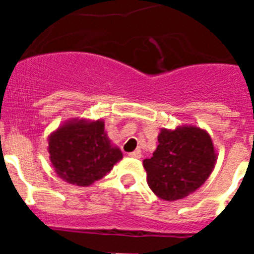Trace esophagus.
<instances>
[{
    "instance_id": "34e87169",
    "label": "esophagus",
    "mask_w": 254,
    "mask_h": 254,
    "mask_svg": "<svg viewBox=\"0 0 254 254\" xmlns=\"http://www.w3.org/2000/svg\"><path fill=\"white\" fill-rule=\"evenodd\" d=\"M129 156L134 159H140L141 158V151L140 150H134L133 152H129Z\"/></svg>"
}]
</instances>
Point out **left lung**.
I'll return each mask as SVG.
<instances>
[{"mask_svg":"<svg viewBox=\"0 0 254 254\" xmlns=\"http://www.w3.org/2000/svg\"><path fill=\"white\" fill-rule=\"evenodd\" d=\"M159 145L143 160L147 185L159 198L176 201L193 193L207 181L216 164L211 136L196 126L163 128Z\"/></svg>","mask_w":254,"mask_h":254,"instance_id":"1","label":"left lung"}]
</instances>
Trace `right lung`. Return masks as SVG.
I'll return each instance as SVG.
<instances>
[{
	"label": "right lung",
	"mask_w": 254,
	"mask_h": 254,
	"mask_svg": "<svg viewBox=\"0 0 254 254\" xmlns=\"http://www.w3.org/2000/svg\"><path fill=\"white\" fill-rule=\"evenodd\" d=\"M51 163L60 178L87 187L99 181L123 158L104 131V121L71 120L48 137Z\"/></svg>",
	"instance_id": "right-lung-1"
}]
</instances>
